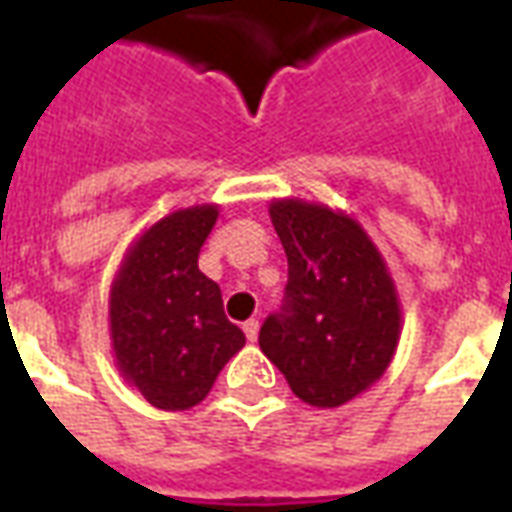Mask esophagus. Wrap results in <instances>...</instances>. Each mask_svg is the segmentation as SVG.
<instances>
[{"mask_svg":"<svg viewBox=\"0 0 512 512\" xmlns=\"http://www.w3.org/2000/svg\"><path fill=\"white\" fill-rule=\"evenodd\" d=\"M244 334L249 343H255L257 334H260V321H257V318H249V321L244 323Z\"/></svg>","mask_w":512,"mask_h":512,"instance_id":"obj_1","label":"esophagus"}]
</instances>
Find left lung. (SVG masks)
Here are the masks:
<instances>
[{"instance_id":"left-lung-1","label":"left lung","mask_w":512,"mask_h":512,"mask_svg":"<svg viewBox=\"0 0 512 512\" xmlns=\"http://www.w3.org/2000/svg\"><path fill=\"white\" fill-rule=\"evenodd\" d=\"M288 255L282 310L260 329V351L293 395L337 408L384 376L400 340V299L386 260L354 216L321 202H271Z\"/></svg>"}]
</instances>
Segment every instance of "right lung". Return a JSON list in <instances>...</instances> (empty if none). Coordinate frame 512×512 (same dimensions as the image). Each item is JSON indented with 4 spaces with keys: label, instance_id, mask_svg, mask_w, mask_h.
<instances>
[{
    "label": "right lung",
    "instance_id": "add662e5",
    "mask_svg": "<svg viewBox=\"0 0 512 512\" xmlns=\"http://www.w3.org/2000/svg\"><path fill=\"white\" fill-rule=\"evenodd\" d=\"M219 205L172 211L128 246L109 290V337L120 376L164 411H186L211 392L244 348L222 290L197 266Z\"/></svg>",
    "mask_w": 512,
    "mask_h": 512
}]
</instances>
